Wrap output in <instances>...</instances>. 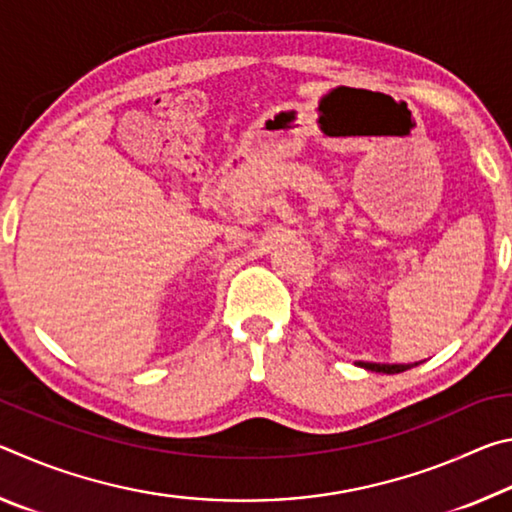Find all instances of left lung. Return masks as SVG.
Returning <instances> with one entry per match:
<instances>
[{
	"mask_svg": "<svg viewBox=\"0 0 512 512\" xmlns=\"http://www.w3.org/2000/svg\"><path fill=\"white\" fill-rule=\"evenodd\" d=\"M359 368H366L372 372H384V375H397V372H404L418 363H372V361H357Z\"/></svg>",
	"mask_w": 512,
	"mask_h": 512,
	"instance_id": "1",
	"label": "left lung"
}]
</instances>
